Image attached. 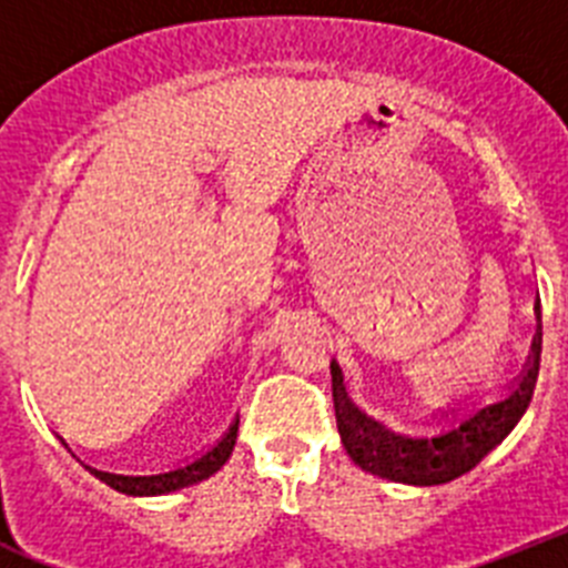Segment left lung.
I'll return each instance as SVG.
<instances>
[{
    "label": "left lung",
    "instance_id": "left-lung-1",
    "mask_svg": "<svg viewBox=\"0 0 568 568\" xmlns=\"http://www.w3.org/2000/svg\"><path fill=\"white\" fill-rule=\"evenodd\" d=\"M540 335L544 333H538L531 344L529 364L509 398L484 406L466 420H460L458 426H453L449 433L435 435V438L398 435L361 413L358 406L346 398L341 369L338 364H333L329 369H333L335 424H338L346 455L361 469L373 471L378 478L413 486L449 484V480L460 478L464 471L475 469L515 429V424L529 406L540 369V341H544Z\"/></svg>",
    "mask_w": 568,
    "mask_h": 568
}]
</instances>
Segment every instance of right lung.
Listing matches in <instances>:
<instances>
[{"mask_svg": "<svg viewBox=\"0 0 568 568\" xmlns=\"http://www.w3.org/2000/svg\"><path fill=\"white\" fill-rule=\"evenodd\" d=\"M235 435H239V420L230 426V433L224 435L207 455H202V458L193 460V464L187 466H179V469L173 471H162V475H113V471L93 469V466H88V469L90 475H97V478L102 480V484H108L110 489L124 491V495H168V491L199 484V480L210 478V475H215V471L222 469L224 460L233 455Z\"/></svg>", "mask_w": 568, "mask_h": 568, "instance_id": "1", "label": "right lung"}]
</instances>
